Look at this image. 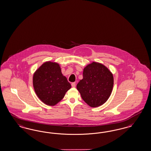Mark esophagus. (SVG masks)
I'll return each instance as SVG.
<instances>
[{"label":"esophagus","instance_id":"obj_1","mask_svg":"<svg viewBox=\"0 0 151 151\" xmlns=\"http://www.w3.org/2000/svg\"><path fill=\"white\" fill-rule=\"evenodd\" d=\"M71 86H72V87H73V88L75 87V86H76V83H71Z\"/></svg>","mask_w":151,"mask_h":151}]
</instances>
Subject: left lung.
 <instances>
[{
  "instance_id": "1",
  "label": "left lung",
  "mask_w": 151,
  "mask_h": 151,
  "mask_svg": "<svg viewBox=\"0 0 151 151\" xmlns=\"http://www.w3.org/2000/svg\"><path fill=\"white\" fill-rule=\"evenodd\" d=\"M113 85V76L109 69L101 63L93 62L84 68L83 78L76 88L84 101L95 108L109 99Z\"/></svg>"
}]
</instances>
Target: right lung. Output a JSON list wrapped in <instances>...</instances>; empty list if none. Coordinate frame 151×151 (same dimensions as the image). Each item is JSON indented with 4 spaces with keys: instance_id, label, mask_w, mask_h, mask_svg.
<instances>
[{
    "instance_id": "right-lung-1",
    "label": "right lung",
    "mask_w": 151,
    "mask_h": 151,
    "mask_svg": "<svg viewBox=\"0 0 151 151\" xmlns=\"http://www.w3.org/2000/svg\"><path fill=\"white\" fill-rule=\"evenodd\" d=\"M33 84L37 96L43 103L53 106L63 98L71 84L63 76L57 63L46 62L34 73Z\"/></svg>"
}]
</instances>
